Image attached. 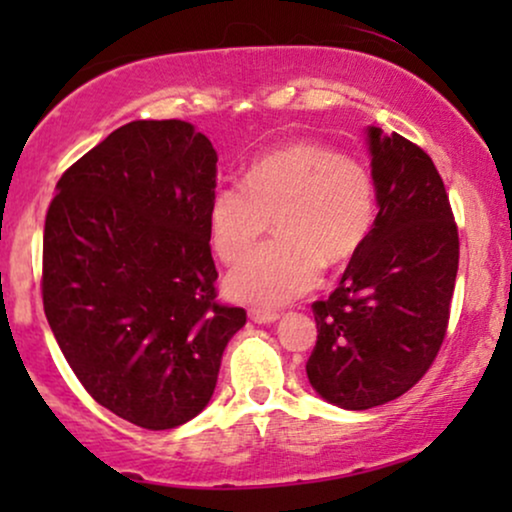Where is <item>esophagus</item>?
<instances>
[{
    "label": "esophagus",
    "instance_id": "esophagus-1",
    "mask_svg": "<svg viewBox=\"0 0 512 512\" xmlns=\"http://www.w3.org/2000/svg\"><path fill=\"white\" fill-rule=\"evenodd\" d=\"M248 315L252 322H257V325H269V322H274L276 317H279V313L272 308H250Z\"/></svg>",
    "mask_w": 512,
    "mask_h": 512
}]
</instances>
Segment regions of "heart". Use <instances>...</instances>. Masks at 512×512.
Returning a JSON list of instances; mask_svg holds the SVG:
<instances>
[{
    "mask_svg": "<svg viewBox=\"0 0 512 512\" xmlns=\"http://www.w3.org/2000/svg\"><path fill=\"white\" fill-rule=\"evenodd\" d=\"M276 236L228 276L240 301L281 305L313 289L322 264L337 267L358 255L375 223V182L356 158L315 142L269 151L243 182L216 187L209 236L216 255L238 264L269 228Z\"/></svg>",
    "mask_w": 512,
    "mask_h": 512,
    "instance_id": "1",
    "label": "heart"
}]
</instances>
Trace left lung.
<instances>
[{
	"mask_svg": "<svg viewBox=\"0 0 512 512\" xmlns=\"http://www.w3.org/2000/svg\"><path fill=\"white\" fill-rule=\"evenodd\" d=\"M378 216L330 293L315 301L305 370L317 395L370 409L411 390L448 334L460 238L431 156L402 134L368 129Z\"/></svg>",
	"mask_w": 512,
	"mask_h": 512,
	"instance_id": "1",
	"label": "left lung"
}]
</instances>
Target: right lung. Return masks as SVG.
I'll return each mask as SVG.
<instances>
[{
  "instance_id": "obj_1",
  "label": "right lung",
  "mask_w": 512,
  "mask_h": 512,
  "mask_svg": "<svg viewBox=\"0 0 512 512\" xmlns=\"http://www.w3.org/2000/svg\"><path fill=\"white\" fill-rule=\"evenodd\" d=\"M216 161L190 122H129L64 170L45 216L50 330L88 395L151 431L207 407L248 320L216 301Z\"/></svg>"
}]
</instances>
